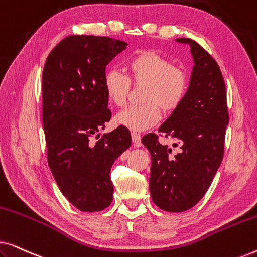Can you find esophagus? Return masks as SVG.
<instances>
[{"label": "esophagus", "instance_id": "esophagus-1", "mask_svg": "<svg viewBox=\"0 0 257 257\" xmlns=\"http://www.w3.org/2000/svg\"><path fill=\"white\" fill-rule=\"evenodd\" d=\"M131 138H132V143L135 144L136 146H140V139H142V137H140L139 133L133 132L131 135Z\"/></svg>", "mask_w": 257, "mask_h": 257}]
</instances>
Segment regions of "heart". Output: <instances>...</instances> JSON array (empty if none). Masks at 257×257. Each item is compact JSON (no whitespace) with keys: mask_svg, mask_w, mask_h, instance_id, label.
<instances>
[{"mask_svg":"<svg viewBox=\"0 0 257 257\" xmlns=\"http://www.w3.org/2000/svg\"><path fill=\"white\" fill-rule=\"evenodd\" d=\"M128 78L118 70H108L103 85L111 104L122 106L127 100L131 83L144 85L140 105L128 106L115 115V122L133 132H142L159 121L160 108L174 111L188 90V75L180 66L156 51L137 52L126 63Z\"/></svg>","mask_w":257,"mask_h":257,"instance_id":"1","label":"heart"}]
</instances>
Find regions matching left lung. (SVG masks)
<instances>
[{
  "label": "left lung",
  "instance_id": "left-lung-1",
  "mask_svg": "<svg viewBox=\"0 0 257 257\" xmlns=\"http://www.w3.org/2000/svg\"><path fill=\"white\" fill-rule=\"evenodd\" d=\"M194 61L187 93L158 132L177 140L173 152L149 133L142 142L151 153L150 193L166 212H185L195 206L209 188L223 158L224 136L229 122L227 92L221 70L212 56L191 38Z\"/></svg>",
  "mask_w": 257,
  "mask_h": 257
}]
</instances>
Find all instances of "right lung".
Returning a JSON list of instances; mask_svg holds the SVG:
<instances>
[{"instance_id": "right-lung-1", "label": "right lung", "mask_w": 257, "mask_h": 257, "mask_svg": "<svg viewBox=\"0 0 257 257\" xmlns=\"http://www.w3.org/2000/svg\"><path fill=\"white\" fill-rule=\"evenodd\" d=\"M124 41L71 35L49 54L42 76L43 128L48 164L62 194L82 212L111 205L110 173L115 159L131 146L124 126L105 133L111 119L104 91L105 68L126 49Z\"/></svg>"}]
</instances>
